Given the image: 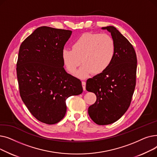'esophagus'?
Returning a JSON list of instances; mask_svg holds the SVG:
<instances>
[{"instance_id":"esophagus-1","label":"esophagus","mask_w":157,"mask_h":157,"mask_svg":"<svg viewBox=\"0 0 157 157\" xmlns=\"http://www.w3.org/2000/svg\"><path fill=\"white\" fill-rule=\"evenodd\" d=\"M82 86H83V90H86V82L82 81Z\"/></svg>"}]
</instances>
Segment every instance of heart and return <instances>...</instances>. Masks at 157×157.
<instances>
[{
    "label": "heart",
    "mask_w": 157,
    "mask_h": 157,
    "mask_svg": "<svg viewBox=\"0 0 157 157\" xmlns=\"http://www.w3.org/2000/svg\"><path fill=\"white\" fill-rule=\"evenodd\" d=\"M116 53V46L111 36L100 33H86L78 38L71 49H63L62 59L66 69L74 74L80 65L76 76L85 78L93 72L99 74L109 68Z\"/></svg>",
    "instance_id": "obj_1"
}]
</instances>
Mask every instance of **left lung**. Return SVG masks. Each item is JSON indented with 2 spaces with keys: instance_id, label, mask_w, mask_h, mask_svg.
Here are the masks:
<instances>
[{
  "instance_id": "8db88e82",
  "label": "left lung",
  "mask_w": 157,
  "mask_h": 157,
  "mask_svg": "<svg viewBox=\"0 0 157 157\" xmlns=\"http://www.w3.org/2000/svg\"><path fill=\"white\" fill-rule=\"evenodd\" d=\"M111 32L116 53L109 68L86 81L87 91L96 102L88 113L97 125H109L119 120L129 108L136 83L137 56L133 46L113 26L102 27Z\"/></svg>"
}]
</instances>
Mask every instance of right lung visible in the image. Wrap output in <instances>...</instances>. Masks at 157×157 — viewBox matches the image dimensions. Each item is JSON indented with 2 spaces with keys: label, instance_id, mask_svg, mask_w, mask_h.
<instances>
[{
  "label": "right lung",
  "instance_id": "1",
  "mask_svg": "<svg viewBox=\"0 0 157 157\" xmlns=\"http://www.w3.org/2000/svg\"><path fill=\"white\" fill-rule=\"evenodd\" d=\"M71 34L40 27L20 47L16 72L21 98L33 116L46 124L63 119L67 98L83 92L80 79L63 68L62 52Z\"/></svg>",
  "mask_w": 157,
  "mask_h": 157
}]
</instances>
